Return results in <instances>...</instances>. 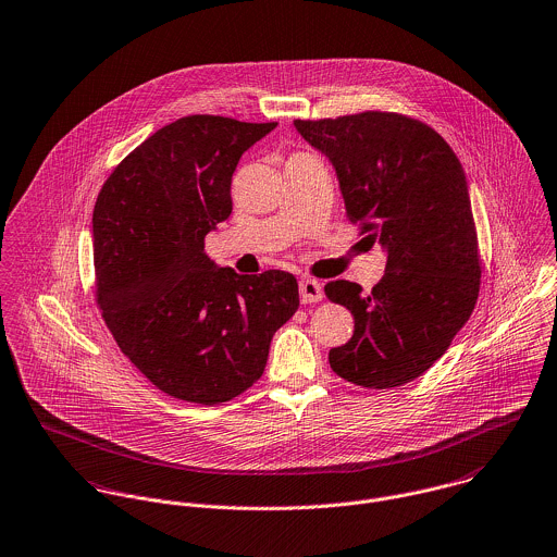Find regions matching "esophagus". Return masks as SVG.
I'll return each instance as SVG.
<instances>
[{
    "label": "esophagus",
    "instance_id": "1",
    "mask_svg": "<svg viewBox=\"0 0 557 557\" xmlns=\"http://www.w3.org/2000/svg\"><path fill=\"white\" fill-rule=\"evenodd\" d=\"M323 296L321 292V283L315 278H300V300L305 305H311V302H319Z\"/></svg>",
    "mask_w": 557,
    "mask_h": 557
}]
</instances>
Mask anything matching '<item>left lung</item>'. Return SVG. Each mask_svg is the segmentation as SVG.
Listing matches in <instances>:
<instances>
[{
	"label": "left lung",
	"mask_w": 557,
	"mask_h": 557,
	"mask_svg": "<svg viewBox=\"0 0 557 557\" xmlns=\"http://www.w3.org/2000/svg\"><path fill=\"white\" fill-rule=\"evenodd\" d=\"M332 162L351 223L386 250V274L364 294L332 281L325 296L354 315L330 349L332 371L362 388H397L429 371L472 315L480 252L468 180L431 126L388 111L294 120Z\"/></svg>",
	"instance_id": "obj_1"
}]
</instances>
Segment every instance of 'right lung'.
<instances>
[{"label": "right lung", "instance_id": "right-lung-1", "mask_svg": "<svg viewBox=\"0 0 557 557\" xmlns=\"http://www.w3.org/2000/svg\"><path fill=\"white\" fill-rule=\"evenodd\" d=\"M274 128L180 117L122 160L96 199V302L124 356L169 397H238L263 375L274 332L298 311L294 274H238L203 252L232 214L239 157Z\"/></svg>", "mask_w": 557, "mask_h": 557}]
</instances>
